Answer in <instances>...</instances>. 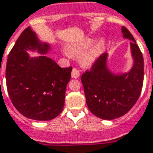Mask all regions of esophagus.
<instances>
[{
    "instance_id": "esophagus-1",
    "label": "esophagus",
    "mask_w": 153,
    "mask_h": 153,
    "mask_svg": "<svg viewBox=\"0 0 153 153\" xmlns=\"http://www.w3.org/2000/svg\"><path fill=\"white\" fill-rule=\"evenodd\" d=\"M80 75V71L79 70H78L76 68H74L73 70H72V72H71V76L74 79H77V78H79Z\"/></svg>"
}]
</instances>
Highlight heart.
Instances as JSON below:
<instances>
[{
    "mask_svg": "<svg viewBox=\"0 0 153 153\" xmlns=\"http://www.w3.org/2000/svg\"><path fill=\"white\" fill-rule=\"evenodd\" d=\"M94 41L95 40L93 39H91V38L84 39L80 43H78L76 45L71 46V48H69L68 53L71 56H80L81 54H82L84 52H86L89 48H91L94 44ZM104 47H105L104 40H100L97 45L93 46L83 55L82 58V64L86 65H91V63L95 62L97 59V57L101 54V53L104 50Z\"/></svg>",
    "mask_w": 153,
    "mask_h": 153,
    "instance_id": "obj_1",
    "label": "heart"
}]
</instances>
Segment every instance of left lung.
<instances>
[{"label": "left lung", "mask_w": 153, "mask_h": 153, "mask_svg": "<svg viewBox=\"0 0 153 153\" xmlns=\"http://www.w3.org/2000/svg\"><path fill=\"white\" fill-rule=\"evenodd\" d=\"M122 31L125 38L132 40L131 48L134 64L131 71L114 75L106 68L107 54L103 53L81 76L88 108L102 119H115L126 114L136 103L143 88V54L128 29L123 26Z\"/></svg>", "instance_id": "1"}]
</instances>
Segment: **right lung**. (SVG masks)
<instances>
[{"instance_id": "add662e5", "label": "right lung", "mask_w": 153, "mask_h": 153, "mask_svg": "<svg viewBox=\"0 0 153 153\" xmlns=\"http://www.w3.org/2000/svg\"><path fill=\"white\" fill-rule=\"evenodd\" d=\"M36 48L40 53H46L49 46L39 43L28 27L8 56L6 87L13 106L20 114L30 119L48 121L63 109L72 67H60L46 56L30 59L26 50Z\"/></svg>"}]
</instances>
